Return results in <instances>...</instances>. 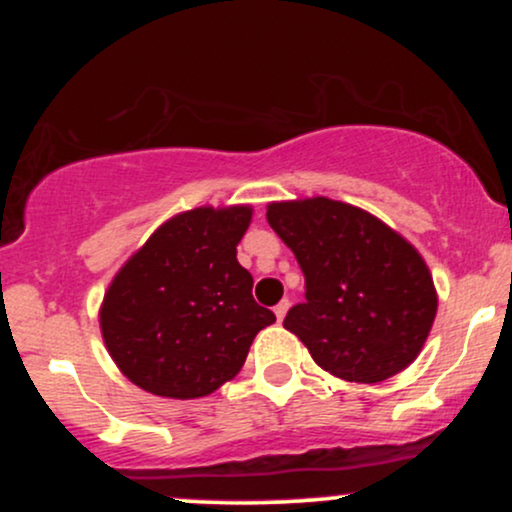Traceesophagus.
Segmentation results:
<instances>
[{"mask_svg": "<svg viewBox=\"0 0 512 512\" xmlns=\"http://www.w3.org/2000/svg\"><path fill=\"white\" fill-rule=\"evenodd\" d=\"M286 313H289V301H281L279 305H274V315H276V320H284L286 317Z\"/></svg>", "mask_w": 512, "mask_h": 512, "instance_id": "34e87169", "label": "esophagus"}]
</instances>
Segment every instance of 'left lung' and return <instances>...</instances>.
<instances>
[{"mask_svg": "<svg viewBox=\"0 0 512 512\" xmlns=\"http://www.w3.org/2000/svg\"><path fill=\"white\" fill-rule=\"evenodd\" d=\"M267 221L305 276V301L284 327L317 366L349 383H383L421 354L438 296L409 240L327 197L272 202Z\"/></svg>", "mask_w": 512, "mask_h": 512, "instance_id": "1", "label": "left lung"}]
</instances>
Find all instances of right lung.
<instances>
[{
  "label": "right lung",
  "mask_w": 512,
  "mask_h": 512,
  "mask_svg": "<svg viewBox=\"0 0 512 512\" xmlns=\"http://www.w3.org/2000/svg\"><path fill=\"white\" fill-rule=\"evenodd\" d=\"M250 207H199L168 219L115 274L101 332L117 368L158 397H207L243 368L276 320L252 298L236 248Z\"/></svg>",
  "instance_id": "obj_1"
}]
</instances>
